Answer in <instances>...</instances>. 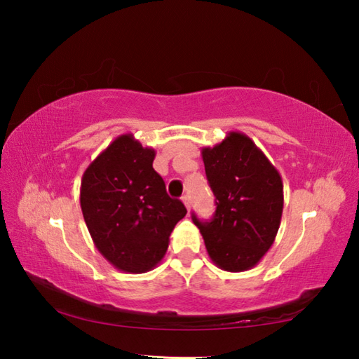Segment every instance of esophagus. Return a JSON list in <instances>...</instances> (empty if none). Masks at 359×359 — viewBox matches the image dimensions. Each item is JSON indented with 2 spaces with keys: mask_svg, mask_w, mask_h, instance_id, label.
I'll use <instances>...</instances> for the list:
<instances>
[{
  "mask_svg": "<svg viewBox=\"0 0 359 359\" xmlns=\"http://www.w3.org/2000/svg\"><path fill=\"white\" fill-rule=\"evenodd\" d=\"M182 202L185 203V207H187V210H189V207H191V197H189L188 194H185L184 197H182Z\"/></svg>",
  "mask_w": 359,
  "mask_h": 359,
  "instance_id": "esophagus-1",
  "label": "esophagus"
}]
</instances>
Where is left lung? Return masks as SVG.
I'll return each instance as SVG.
<instances>
[{
	"label": "left lung",
	"mask_w": 359,
	"mask_h": 359,
	"mask_svg": "<svg viewBox=\"0 0 359 359\" xmlns=\"http://www.w3.org/2000/svg\"><path fill=\"white\" fill-rule=\"evenodd\" d=\"M208 184L216 197L210 222L201 230L208 256L219 269L238 273L253 269L276 238L284 185L280 174L248 135L231 131L216 147L202 149Z\"/></svg>",
	"instance_id": "left-lung-1"
}]
</instances>
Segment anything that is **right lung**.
<instances>
[{"label":"right lung","mask_w":359,"mask_h":359,"mask_svg":"<svg viewBox=\"0 0 359 359\" xmlns=\"http://www.w3.org/2000/svg\"><path fill=\"white\" fill-rule=\"evenodd\" d=\"M156 151L118 135L81 177L80 205L97 250L120 271L147 273L162 261L187 215L152 168Z\"/></svg>","instance_id":"obj_1"}]
</instances>
